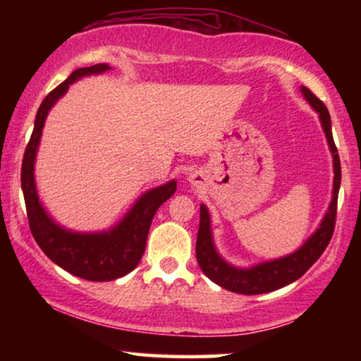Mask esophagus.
<instances>
[{"instance_id":"34e87169","label":"esophagus","mask_w":361,"mask_h":361,"mask_svg":"<svg viewBox=\"0 0 361 361\" xmlns=\"http://www.w3.org/2000/svg\"><path fill=\"white\" fill-rule=\"evenodd\" d=\"M195 179H197V174H190L189 176V180L192 182V184H195Z\"/></svg>"}]
</instances>
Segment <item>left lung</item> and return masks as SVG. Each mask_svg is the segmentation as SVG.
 I'll use <instances>...</instances> for the list:
<instances>
[{
    "label": "left lung",
    "mask_w": 361,
    "mask_h": 361,
    "mask_svg": "<svg viewBox=\"0 0 361 361\" xmlns=\"http://www.w3.org/2000/svg\"><path fill=\"white\" fill-rule=\"evenodd\" d=\"M300 92L309 105L319 113L320 125L327 137L330 152L334 157V189H332V200L327 212H325L322 221H320L319 228L305 240V243L295 250L294 253L283 258L264 261L250 268H236V266L226 263L221 258L214 243V233H212V220L209 209L202 204L200 205V225L199 235H197L195 243V256L197 263L200 269L204 271L207 278L219 284L220 288L231 293L238 294H264L271 290L281 289L284 286L294 283L299 279L315 261L320 258L324 250L330 243V238L334 235L335 228V216H337V199L340 180H342V171H340V157L335 147L334 136H332V123H330V115L327 106L314 95L309 88L300 87Z\"/></svg>",
    "instance_id": "1"
}]
</instances>
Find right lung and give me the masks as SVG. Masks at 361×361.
I'll list each match as a JSON object with an SVG mask.
<instances>
[{
	"label": "right lung",
	"instance_id": "right-lung-1",
	"mask_svg": "<svg viewBox=\"0 0 361 361\" xmlns=\"http://www.w3.org/2000/svg\"><path fill=\"white\" fill-rule=\"evenodd\" d=\"M110 68L108 63L77 68L66 82H62L44 98L37 110L21 169V187L26 202L29 228L39 248L67 273L87 281H113L123 278L136 268L145 253L152 216L167 199L174 195L177 189V182L172 179L164 185L145 192L113 228L93 231V233L63 228L47 214L39 200L34 164H36L37 147L49 111L59 102V98L66 95L73 82L87 75H98Z\"/></svg>",
	"mask_w": 361,
	"mask_h": 361
}]
</instances>
